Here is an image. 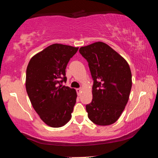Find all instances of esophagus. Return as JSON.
I'll return each instance as SVG.
<instances>
[{"label": "esophagus", "mask_w": 158, "mask_h": 158, "mask_svg": "<svg viewBox=\"0 0 158 158\" xmlns=\"http://www.w3.org/2000/svg\"><path fill=\"white\" fill-rule=\"evenodd\" d=\"M77 94H78L79 95V94L80 93H81V89H77Z\"/></svg>", "instance_id": "34e87169"}]
</instances>
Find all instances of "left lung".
Returning <instances> with one entry per match:
<instances>
[{
	"label": "left lung",
	"instance_id": "8db88e82",
	"mask_svg": "<svg viewBox=\"0 0 158 158\" xmlns=\"http://www.w3.org/2000/svg\"><path fill=\"white\" fill-rule=\"evenodd\" d=\"M89 63L93 79V100L85 109L88 117L98 125L114 123L126 106L132 73L123 58L105 43L98 42L79 49Z\"/></svg>",
	"mask_w": 158,
	"mask_h": 158
}]
</instances>
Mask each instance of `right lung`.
<instances>
[{"label":"right lung","mask_w":158,"mask_h":158,"mask_svg":"<svg viewBox=\"0 0 158 158\" xmlns=\"http://www.w3.org/2000/svg\"><path fill=\"white\" fill-rule=\"evenodd\" d=\"M78 49L53 44L35 55L28 63L26 91L35 110L50 127H62L71 118L77 92L62 84L67 81V65Z\"/></svg>","instance_id":"1"}]
</instances>
